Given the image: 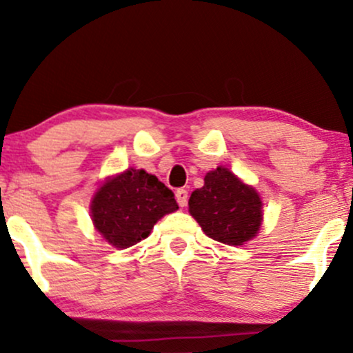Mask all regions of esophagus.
<instances>
[{"label": "esophagus", "mask_w": 353, "mask_h": 353, "mask_svg": "<svg viewBox=\"0 0 353 353\" xmlns=\"http://www.w3.org/2000/svg\"><path fill=\"white\" fill-rule=\"evenodd\" d=\"M176 199H177V204L181 205V208H184L185 204H188V199H189V194L185 189H177L176 190Z\"/></svg>", "instance_id": "34e87169"}]
</instances>
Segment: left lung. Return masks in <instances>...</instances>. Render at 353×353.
Returning <instances> with one entry per match:
<instances>
[{
  "label": "left lung",
  "instance_id": "obj_1",
  "mask_svg": "<svg viewBox=\"0 0 353 353\" xmlns=\"http://www.w3.org/2000/svg\"><path fill=\"white\" fill-rule=\"evenodd\" d=\"M189 212L210 239L242 245L261 228L262 202L259 194L229 169L217 168L205 174L204 188L190 194Z\"/></svg>",
  "mask_w": 353,
  "mask_h": 353
}]
</instances>
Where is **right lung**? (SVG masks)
I'll return each mask as SVG.
<instances>
[{"mask_svg": "<svg viewBox=\"0 0 353 353\" xmlns=\"http://www.w3.org/2000/svg\"><path fill=\"white\" fill-rule=\"evenodd\" d=\"M177 209L168 185L143 169H129L101 185L91 214L96 229L109 244L125 249L148 237L161 217Z\"/></svg>", "mask_w": 353, "mask_h": 353, "instance_id": "1", "label": "right lung"}]
</instances>
